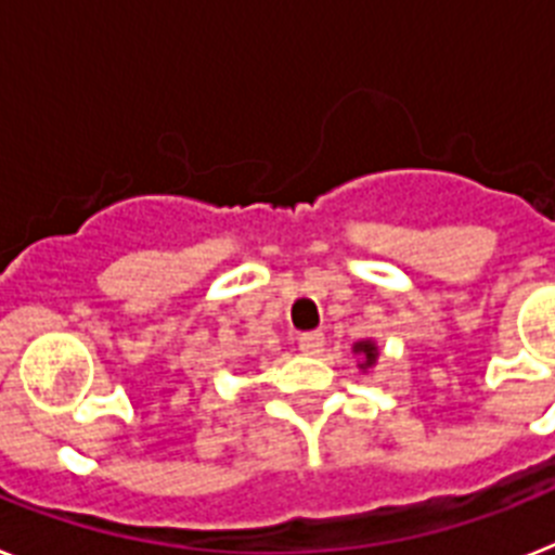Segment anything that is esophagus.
<instances>
[{"instance_id":"34e87169","label":"esophagus","mask_w":555,"mask_h":555,"mask_svg":"<svg viewBox=\"0 0 555 555\" xmlns=\"http://www.w3.org/2000/svg\"><path fill=\"white\" fill-rule=\"evenodd\" d=\"M321 347H324V333H319V330L299 335V349L305 356H319Z\"/></svg>"}]
</instances>
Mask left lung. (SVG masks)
<instances>
[{
    "label": "left lung",
    "instance_id": "1",
    "mask_svg": "<svg viewBox=\"0 0 555 555\" xmlns=\"http://www.w3.org/2000/svg\"><path fill=\"white\" fill-rule=\"evenodd\" d=\"M356 352H361V356L366 358V361L361 366H372V364H375V358H378V347H375V344H372V341L356 344Z\"/></svg>",
    "mask_w": 555,
    "mask_h": 555
}]
</instances>
